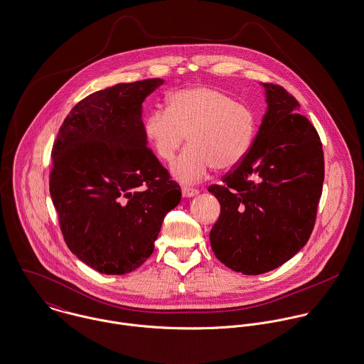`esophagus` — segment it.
I'll return each instance as SVG.
<instances>
[{
  "mask_svg": "<svg viewBox=\"0 0 364 364\" xmlns=\"http://www.w3.org/2000/svg\"><path fill=\"white\" fill-rule=\"evenodd\" d=\"M181 193H183V197H196L200 194V190L197 188H193V187H183L181 188Z\"/></svg>",
  "mask_w": 364,
  "mask_h": 364,
  "instance_id": "1",
  "label": "esophagus"
}]
</instances>
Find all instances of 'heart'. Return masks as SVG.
Masks as SVG:
<instances>
[{"instance_id":"1","label":"heart","mask_w":364,"mask_h":364,"mask_svg":"<svg viewBox=\"0 0 364 364\" xmlns=\"http://www.w3.org/2000/svg\"><path fill=\"white\" fill-rule=\"evenodd\" d=\"M257 131L254 112L225 92L196 86L173 92L167 109H154L144 120V134L163 162H171L186 141L187 149L171 164L183 184L203 180L212 167L226 170L242 161Z\"/></svg>"}]
</instances>
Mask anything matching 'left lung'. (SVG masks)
<instances>
[{"mask_svg": "<svg viewBox=\"0 0 364 364\" xmlns=\"http://www.w3.org/2000/svg\"><path fill=\"white\" fill-rule=\"evenodd\" d=\"M268 109L240 163L208 191L220 203L209 240L216 258L244 275L269 272L309 242L323 183L317 129L297 100L264 83Z\"/></svg>", "mask_w": 364, "mask_h": 364, "instance_id": "8db88e82", "label": "left lung"}]
</instances>
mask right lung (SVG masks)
Masks as SVG:
<instances>
[{"mask_svg":"<svg viewBox=\"0 0 364 364\" xmlns=\"http://www.w3.org/2000/svg\"><path fill=\"white\" fill-rule=\"evenodd\" d=\"M163 80L119 83L77 103L51 151L50 196L65 244L106 275L139 268L181 200L144 134L142 102Z\"/></svg>","mask_w":364,"mask_h":364,"instance_id":"right-lung-1","label":"right lung"}]
</instances>
